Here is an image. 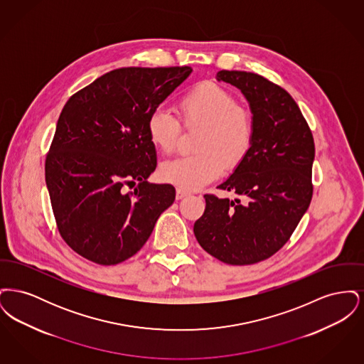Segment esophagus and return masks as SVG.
<instances>
[{
	"label": "esophagus",
	"mask_w": 364,
	"mask_h": 364,
	"mask_svg": "<svg viewBox=\"0 0 364 364\" xmlns=\"http://www.w3.org/2000/svg\"><path fill=\"white\" fill-rule=\"evenodd\" d=\"M190 193L187 192V191L181 190V188H177L176 190V199L177 200H180V199H183V198H186V196H188Z\"/></svg>",
	"instance_id": "34e87169"
}]
</instances>
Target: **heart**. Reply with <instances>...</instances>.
Returning a JSON list of instances; mask_svg holds the SVG:
<instances>
[{
	"label": "heart",
	"mask_w": 364,
	"mask_h": 364,
	"mask_svg": "<svg viewBox=\"0 0 364 364\" xmlns=\"http://www.w3.org/2000/svg\"><path fill=\"white\" fill-rule=\"evenodd\" d=\"M186 125H203L196 144L199 153L169 159L161 165L159 177L181 190H198L220 177L224 168L239 165L252 147L255 125L250 110L239 106L235 95L213 82L193 87L180 102ZM180 122L164 107L147 119V135L162 153L173 151Z\"/></svg>",
	"instance_id": "1"
}]
</instances>
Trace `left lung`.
I'll return each instance as SVG.
<instances>
[{"label":"left lung","mask_w":364,"mask_h":364,"mask_svg":"<svg viewBox=\"0 0 364 364\" xmlns=\"http://www.w3.org/2000/svg\"><path fill=\"white\" fill-rule=\"evenodd\" d=\"M215 79L242 91L252 113V147L220 190L239 199L205 195L193 233L202 248L228 264L267 259L289 240L312 198L311 131L294 98L257 73L220 70Z\"/></svg>","instance_id":"obj_1"}]
</instances>
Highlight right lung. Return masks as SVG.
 I'll list each match as a JSON object with an SVG mask.
<instances>
[{"label":"right lung","instance_id":"1","mask_svg":"<svg viewBox=\"0 0 364 364\" xmlns=\"http://www.w3.org/2000/svg\"><path fill=\"white\" fill-rule=\"evenodd\" d=\"M191 72L110 70L64 106L45 177L58 232L83 258L110 266L134 257L172 206L173 186L147 183L156 168L147 119ZM135 182L139 187L125 193Z\"/></svg>","mask_w":364,"mask_h":364}]
</instances>
